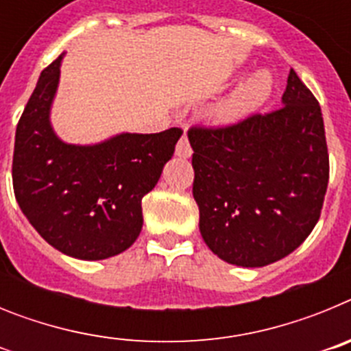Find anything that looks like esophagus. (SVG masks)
I'll return each mask as SVG.
<instances>
[{"mask_svg":"<svg viewBox=\"0 0 351 351\" xmlns=\"http://www.w3.org/2000/svg\"><path fill=\"white\" fill-rule=\"evenodd\" d=\"M191 153H193V149H191L190 141H188L186 135H182V137L179 138L178 145H176V154H178L179 158H190Z\"/></svg>","mask_w":351,"mask_h":351,"instance_id":"34e87169","label":"esophagus"}]
</instances>
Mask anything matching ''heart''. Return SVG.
<instances>
[{
	"label": "heart",
	"mask_w": 351,
	"mask_h": 351,
	"mask_svg": "<svg viewBox=\"0 0 351 351\" xmlns=\"http://www.w3.org/2000/svg\"><path fill=\"white\" fill-rule=\"evenodd\" d=\"M272 95V77L269 71H256L241 82L221 104L214 108V119L218 123H237L255 114L267 104Z\"/></svg>",
	"instance_id": "obj_1"
}]
</instances>
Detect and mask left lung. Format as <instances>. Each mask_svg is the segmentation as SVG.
<instances>
[{"instance_id":"1","label":"left lung","mask_w":351,"mask_h":351,"mask_svg":"<svg viewBox=\"0 0 351 351\" xmlns=\"http://www.w3.org/2000/svg\"><path fill=\"white\" fill-rule=\"evenodd\" d=\"M281 101L274 112L188 132L200 234L214 255L241 267L290 255L324 206L328 153L320 105L293 70Z\"/></svg>"}]
</instances>
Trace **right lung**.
<instances>
[{
  "mask_svg": "<svg viewBox=\"0 0 351 351\" xmlns=\"http://www.w3.org/2000/svg\"><path fill=\"white\" fill-rule=\"evenodd\" d=\"M61 60L63 54L42 71L19 119L14 193L27 221L52 247L79 260L110 258L137 241L142 198L156 186L182 130L66 144L51 125Z\"/></svg>",
  "mask_w": 351,
  "mask_h": 351,
  "instance_id": "add662e5",
  "label": "right lung"
}]
</instances>
